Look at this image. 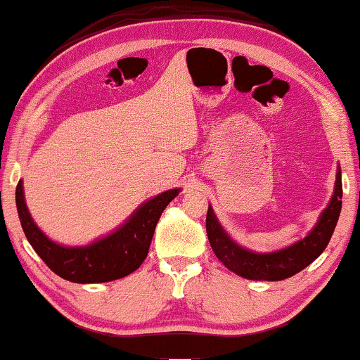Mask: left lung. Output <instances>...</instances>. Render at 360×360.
Returning a JSON list of instances; mask_svg holds the SVG:
<instances>
[{
	"label": "left lung",
	"mask_w": 360,
	"mask_h": 360,
	"mask_svg": "<svg viewBox=\"0 0 360 360\" xmlns=\"http://www.w3.org/2000/svg\"><path fill=\"white\" fill-rule=\"evenodd\" d=\"M341 199L342 182L341 171L338 169L334 195L330 205L321 214L315 229L310 231V235L295 245L276 252L257 255V252L238 246L220 226L212 207H209V212H207V236H209L210 246L219 261L224 262V266L229 267L236 276L250 281H283L305 269L325 251L333 236V231L336 229L339 214H341Z\"/></svg>",
	"instance_id": "1"
}]
</instances>
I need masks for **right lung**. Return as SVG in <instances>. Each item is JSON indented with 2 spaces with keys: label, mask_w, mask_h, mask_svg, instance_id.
Listing matches in <instances>:
<instances>
[{
  "label": "right lung",
  "mask_w": 360,
  "mask_h": 360,
  "mask_svg": "<svg viewBox=\"0 0 360 360\" xmlns=\"http://www.w3.org/2000/svg\"><path fill=\"white\" fill-rule=\"evenodd\" d=\"M178 194L179 189H171L153 197L112 235L81 248L60 246L39 230L24 202L22 181L16 187V207L30 246L55 274L70 282L94 283L120 279L139 269L148 255L161 214Z\"/></svg>",
  "instance_id": "obj_1"
}]
</instances>
